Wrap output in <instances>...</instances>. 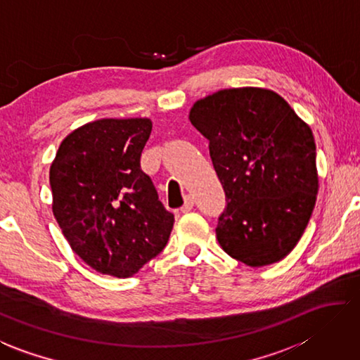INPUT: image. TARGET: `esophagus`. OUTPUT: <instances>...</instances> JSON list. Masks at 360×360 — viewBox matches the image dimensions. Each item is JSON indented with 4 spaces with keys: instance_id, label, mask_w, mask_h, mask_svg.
<instances>
[{
    "instance_id": "34e87169",
    "label": "esophagus",
    "mask_w": 360,
    "mask_h": 360,
    "mask_svg": "<svg viewBox=\"0 0 360 360\" xmlns=\"http://www.w3.org/2000/svg\"><path fill=\"white\" fill-rule=\"evenodd\" d=\"M193 205H195V200H193L192 195H186V198H184V205H182V207H181V212H188V211H192Z\"/></svg>"
}]
</instances>
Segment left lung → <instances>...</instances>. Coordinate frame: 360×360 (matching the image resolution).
I'll list each match as a JSON object with an SVG mask.
<instances>
[{"instance_id":"1","label":"left lung","mask_w":360,"mask_h":360,"mask_svg":"<svg viewBox=\"0 0 360 360\" xmlns=\"http://www.w3.org/2000/svg\"><path fill=\"white\" fill-rule=\"evenodd\" d=\"M188 120L209 140L225 191L215 228L221 248L252 267L283 259L316 201L311 129L283 97L263 88L217 91L195 102Z\"/></svg>"}]
</instances>
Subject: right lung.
Listing matches in <instances>:
<instances>
[{
	"instance_id": "1",
	"label": "right lung",
	"mask_w": 360,
	"mask_h": 360,
	"mask_svg": "<svg viewBox=\"0 0 360 360\" xmlns=\"http://www.w3.org/2000/svg\"><path fill=\"white\" fill-rule=\"evenodd\" d=\"M148 117L99 120L63 140L50 167L53 215L78 257L117 278L163 250L174 215L140 167Z\"/></svg>"
}]
</instances>
